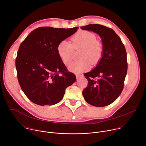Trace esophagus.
Returning <instances> with one entry per match:
<instances>
[{
    "label": "esophagus",
    "instance_id": "1",
    "mask_svg": "<svg viewBox=\"0 0 146 146\" xmlns=\"http://www.w3.org/2000/svg\"><path fill=\"white\" fill-rule=\"evenodd\" d=\"M80 77H81V76H80V75H78V74H77V75H76V78H77V80H78V79H79V78H80Z\"/></svg>",
    "mask_w": 146,
    "mask_h": 146
}]
</instances>
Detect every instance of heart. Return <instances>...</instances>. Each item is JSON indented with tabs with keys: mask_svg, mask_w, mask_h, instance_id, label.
<instances>
[{
	"mask_svg": "<svg viewBox=\"0 0 146 146\" xmlns=\"http://www.w3.org/2000/svg\"><path fill=\"white\" fill-rule=\"evenodd\" d=\"M71 42L66 40L61 41L57 46V53L62 62L68 65L72 58L73 48L82 46L80 57L81 59L73 62L69 69L76 74H80L88 70L91 66V61L95 65L98 63L103 54V45L96 40L95 33L81 31L72 38Z\"/></svg>",
	"mask_w": 146,
	"mask_h": 146,
	"instance_id": "heart-1",
	"label": "heart"
}]
</instances>
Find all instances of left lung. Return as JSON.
<instances>
[{"instance_id":"1","label":"left lung","mask_w":146,"mask_h":146,"mask_svg":"<svg viewBox=\"0 0 146 146\" xmlns=\"http://www.w3.org/2000/svg\"><path fill=\"white\" fill-rule=\"evenodd\" d=\"M81 29L97 33L103 45L102 56L96 66L84 74L88 85L82 95L92 106H106L118 98L123 88L128 69L126 50L120 37L110 28L90 24Z\"/></svg>"}]
</instances>
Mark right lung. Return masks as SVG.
<instances>
[{
  "mask_svg": "<svg viewBox=\"0 0 146 146\" xmlns=\"http://www.w3.org/2000/svg\"><path fill=\"white\" fill-rule=\"evenodd\" d=\"M78 28L40 27L21 44L15 59L18 80L25 95L36 105H55L76 81V76L68 72L56 48Z\"/></svg>",
  "mask_w": 146,
  "mask_h": 146,
  "instance_id": "right-lung-1",
  "label": "right lung"
}]
</instances>
